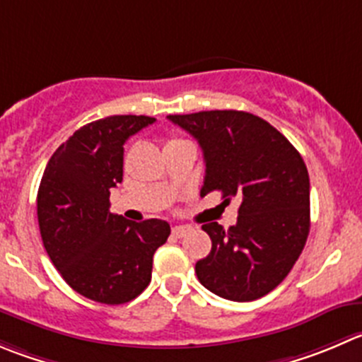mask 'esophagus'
Masks as SVG:
<instances>
[{
    "label": "esophagus",
    "mask_w": 362,
    "mask_h": 362,
    "mask_svg": "<svg viewBox=\"0 0 362 362\" xmlns=\"http://www.w3.org/2000/svg\"><path fill=\"white\" fill-rule=\"evenodd\" d=\"M189 230H191V226H175L173 230H171V233H173L175 237H184Z\"/></svg>",
    "instance_id": "obj_1"
}]
</instances>
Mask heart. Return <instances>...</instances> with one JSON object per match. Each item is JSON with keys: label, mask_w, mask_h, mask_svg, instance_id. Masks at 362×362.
<instances>
[{"label": "heart", "mask_w": 362, "mask_h": 362, "mask_svg": "<svg viewBox=\"0 0 362 362\" xmlns=\"http://www.w3.org/2000/svg\"><path fill=\"white\" fill-rule=\"evenodd\" d=\"M173 141H180V139H171V141H168V143H173Z\"/></svg>", "instance_id": "obj_1"}]
</instances>
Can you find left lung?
Returning <instances> with one entry per match:
<instances>
[{"label": "left lung", "mask_w": 362, "mask_h": 362, "mask_svg": "<svg viewBox=\"0 0 362 362\" xmlns=\"http://www.w3.org/2000/svg\"><path fill=\"white\" fill-rule=\"evenodd\" d=\"M199 143L205 180L199 194L242 199L235 226L203 224L212 240L196 263L199 283L237 303L259 299L288 276L310 233V175L296 146L269 122L245 111L170 115Z\"/></svg>", "instance_id": "obj_1"}]
</instances>
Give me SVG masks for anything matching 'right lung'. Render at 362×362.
Here are the masks:
<instances>
[{
	"instance_id": "add662e5",
	"label": "right lung",
	"mask_w": 362,
	"mask_h": 362,
	"mask_svg": "<svg viewBox=\"0 0 362 362\" xmlns=\"http://www.w3.org/2000/svg\"><path fill=\"white\" fill-rule=\"evenodd\" d=\"M156 122L115 115L92 122L58 146L37 194L42 242L66 285L100 304L136 299L152 279L153 252L170 237L160 219L132 223L110 212L124 178V145Z\"/></svg>"
}]
</instances>
